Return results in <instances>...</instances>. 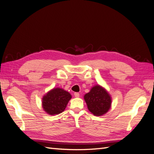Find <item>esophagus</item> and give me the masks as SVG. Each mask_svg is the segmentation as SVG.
I'll return each instance as SVG.
<instances>
[{"label":"esophagus","mask_w":154,"mask_h":154,"mask_svg":"<svg viewBox=\"0 0 154 154\" xmlns=\"http://www.w3.org/2000/svg\"><path fill=\"white\" fill-rule=\"evenodd\" d=\"M74 96H75L76 98H78V97H79V94L78 92H75V93H74Z\"/></svg>","instance_id":"obj_1"}]
</instances>
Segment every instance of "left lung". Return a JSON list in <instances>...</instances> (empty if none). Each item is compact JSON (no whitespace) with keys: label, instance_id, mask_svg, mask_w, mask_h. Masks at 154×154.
<instances>
[{"label":"left lung","instance_id":"obj_1","mask_svg":"<svg viewBox=\"0 0 154 154\" xmlns=\"http://www.w3.org/2000/svg\"><path fill=\"white\" fill-rule=\"evenodd\" d=\"M88 110L96 116H101L108 112L112 104V98L105 88L100 85L92 87L84 96Z\"/></svg>","mask_w":154,"mask_h":154}]
</instances>
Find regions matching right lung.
Here are the masks:
<instances>
[{
	"label": "right lung",
	"instance_id": "1",
	"mask_svg": "<svg viewBox=\"0 0 154 154\" xmlns=\"http://www.w3.org/2000/svg\"><path fill=\"white\" fill-rule=\"evenodd\" d=\"M71 98V95L63 89L53 88L42 98V108L49 115H57L63 112Z\"/></svg>",
	"mask_w": 154,
	"mask_h": 154
}]
</instances>
